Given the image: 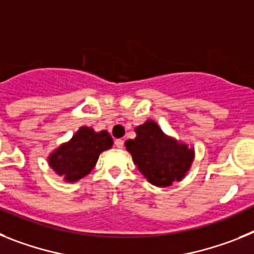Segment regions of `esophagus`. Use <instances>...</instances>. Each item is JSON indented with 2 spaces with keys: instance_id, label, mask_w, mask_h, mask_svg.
<instances>
[{
  "instance_id": "obj_1",
  "label": "esophagus",
  "mask_w": 254,
  "mask_h": 254,
  "mask_svg": "<svg viewBox=\"0 0 254 254\" xmlns=\"http://www.w3.org/2000/svg\"><path fill=\"white\" fill-rule=\"evenodd\" d=\"M115 145H116L118 148H123V147H124V140L116 139V140H115Z\"/></svg>"
}]
</instances>
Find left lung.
<instances>
[{
	"instance_id": "obj_1",
	"label": "left lung",
	"mask_w": 254,
	"mask_h": 254,
	"mask_svg": "<svg viewBox=\"0 0 254 254\" xmlns=\"http://www.w3.org/2000/svg\"><path fill=\"white\" fill-rule=\"evenodd\" d=\"M136 136L125 142L134 164L151 184L165 188L187 175L194 160V148L162 131L147 120L135 127Z\"/></svg>"
}]
</instances>
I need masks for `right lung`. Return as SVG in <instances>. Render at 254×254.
<instances>
[{
    "mask_svg": "<svg viewBox=\"0 0 254 254\" xmlns=\"http://www.w3.org/2000/svg\"><path fill=\"white\" fill-rule=\"evenodd\" d=\"M114 144L106 130L94 131L92 127H81L69 142L63 143L48 156V165L67 183H75L96 166L100 154Z\"/></svg>",
    "mask_w": 254,
    "mask_h": 254,
    "instance_id": "add662e5",
    "label": "right lung"
}]
</instances>
